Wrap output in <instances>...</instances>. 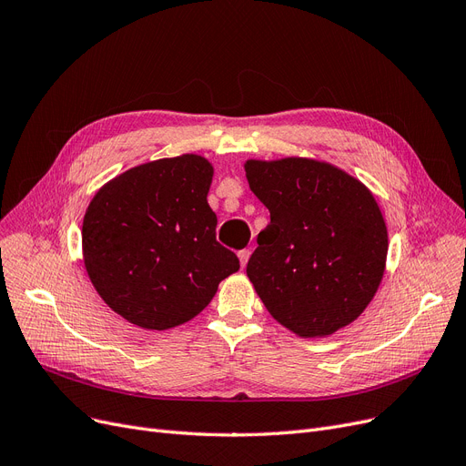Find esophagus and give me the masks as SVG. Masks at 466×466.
Returning a JSON list of instances; mask_svg holds the SVG:
<instances>
[{
  "instance_id": "1",
  "label": "esophagus",
  "mask_w": 466,
  "mask_h": 466,
  "mask_svg": "<svg viewBox=\"0 0 466 466\" xmlns=\"http://www.w3.org/2000/svg\"><path fill=\"white\" fill-rule=\"evenodd\" d=\"M248 258H250V250L248 248H245V250H238V259H240V266H247V262H248Z\"/></svg>"
}]
</instances>
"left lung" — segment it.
Wrapping results in <instances>:
<instances>
[{
    "instance_id": "8db88e82",
    "label": "left lung",
    "mask_w": 466,
    "mask_h": 466,
    "mask_svg": "<svg viewBox=\"0 0 466 466\" xmlns=\"http://www.w3.org/2000/svg\"><path fill=\"white\" fill-rule=\"evenodd\" d=\"M245 172L271 218L247 275L273 319L302 339L356 321L386 268L388 231L373 193L313 158L247 160Z\"/></svg>"
}]
</instances>
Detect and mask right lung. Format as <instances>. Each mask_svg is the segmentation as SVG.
Returning <instances> with one entry per match:
<instances>
[{"label": "right lung", "instance_id": "obj_1", "mask_svg": "<svg viewBox=\"0 0 466 466\" xmlns=\"http://www.w3.org/2000/svg\"><path fill=\"white\" fill-rule=\"evenodd\" d=\"M214 168L198 155L160 158L110 179L82 226L84 266L105 304L129 323L166 330L210 304L238 271L216 240L207 200Z\"/></svg>", "mask_w": 466, "mask_h": 466}]
</instances>
